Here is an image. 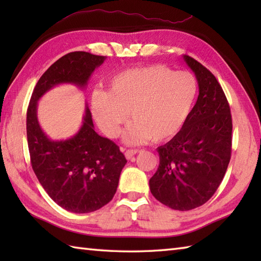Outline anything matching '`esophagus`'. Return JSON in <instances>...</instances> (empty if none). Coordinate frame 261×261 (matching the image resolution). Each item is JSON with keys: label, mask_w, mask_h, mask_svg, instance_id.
Returning <instances> with one entry per match:
<instances>
[{"label": "esophagus", "mask_w": 261, "mask_h": 261, "mask_svg": "<svg viewBox=\"0 0 261 261\" xmlns=\"http://www.w3.org/2000/svg\"><path fill=\"white\" fill-rule=\"evenodd\" d=\"M138 152H139V150H137V149H126V150H124V156L126 159H132Z\"/></svg>", "instance_id": "obj_1"}]
</instances>
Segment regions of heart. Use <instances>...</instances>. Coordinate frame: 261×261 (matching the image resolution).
Here are the masks:
<instances>
[{"label": "heart", "mask_w": 261, "mask_h": 261, "mask_svg": "<svg viewBox=\"0 0 261 261\" xmlns=\"http://www.w3.org/2000/svg\"><path fill=\"white\" fill-rule=\"evenodd\" d=\"M197 94L195 77L164 65L132 68L115 75L109 92L92 95V113L97 125L110 138L120 135L121 125L129 118L123 132L127 145L153 139L165 141L185 124Z\"/></svg>", "instance_id": "b5f03b06"}]
</instances>
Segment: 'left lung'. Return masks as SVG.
Returning <instances> with one entry per match:
<instances>
[{"mask_svg": "<svg viewBox=\"0 0 261 261\" xmlns=\"http://www.w3.org/2000/svg\"><path fill=\"white\" fill-rule=\"evenodd\" d=\"M198 84V97L185 124L157 148L159 167L149 180L160 203L178 211L201 206L213 196L231 158L230 107L215 76L194 58L182 56Z\"/></svg>", "mask_w": 261, "mask_h": 261, "instance_id": "left-lung-1", "label": "left lung"}]
</instances>
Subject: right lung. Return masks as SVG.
I'll return each mask as SVG.
<instances>
[{
  "instance_id": "1",
  "label": "right lung",
  "mask_w": 261,
  "mask_h": 261,
  "mask_svg": "<svg viewBox=\"0 0 261 261\" xmlns=\"http://www.w3.org/2000/svg\"><path fill=\"white\" fill-rule=\"evenodd\" d=\"M105 59L85 51L59 58L38 81L27 111L32 169L53 201L73 213L94 212L113 198L126 159L113 141L96 134L87 105L76 135L66 140L50 139L39 124L38 101L60 84L85 88Z\"/></svg>"
}]
</instances>
